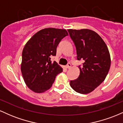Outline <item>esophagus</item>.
Listing matches in <instances>:
<instances>
[{"instance_id": "esophagus-1", "label": "esophagus", "mask_w": 123, "mask_h": 123, "mask_svg": "<svg viewBox=\"0 0 123 123\" xmlns=\"http://www.w3.org/2000/svg\"><path fill=\"white\" fill-rule=\"evenodd\" d=\"M70 67H71V63H70V62H69L67 64V65L66 66V68H68V69H69Z\"/></svg>"}]
</instances>
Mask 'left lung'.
I'll use <instances>...</instances> for the list:
<instances>
[{"mask_svg":"<svg viewBox=\"0 0 123 123\" xmlns=\"http://www.w3.org/2000/svg\"><path fill=\"white\" fill-rule=\"evenodd\" d=\"M74 44L77 60H82L79 66L80 75L71 80L70 85L80 94L92 92L105 79L111 66V56L108 47L98 33L90 29H68Z\"/></svg>","mask_w":123,"mask_h":123,"instance_id":"obj_1","label":"left lung"}]
</instances>
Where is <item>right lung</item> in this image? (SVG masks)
Segmentation results:
<instances>
[{"mask_svg":"<svg viewBox=\"0 0 123 123\" xmlns=\"http://www.w3.org/2000/svg\"><path fill=\"white\" fill-rule=\"evenodd\" d=\"M65 29L45 28L39 31L26 43L22 53L21 69L26 86L35 92L50 89L62 68L51 57L56 55L61 40L68 36Z\"/></svg>","mask_w":123,"mask_h":123,"instance_id":"right-lung-1","label":"right lung"}]
</instances>
